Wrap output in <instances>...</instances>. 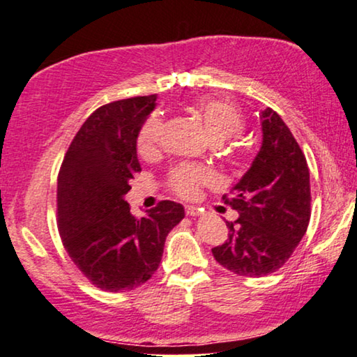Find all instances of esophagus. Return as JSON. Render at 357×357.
<instances>
[{"instance_id":"esophagus-1","label":"esophagus","mask_w":357,"mask_h":357,"mask_svg":"<svg viewBox=\"0 0 357 357\" xmlns=\"http://www.w3.org/2000/svg\"><path fill=\"white\" fill-rule=\"evenodd\" d=\"M184 212H185V215H189V217H197V215L202 213V210L194 207V205H185Z\"/></svg>"}]
</instances>
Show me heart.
Wrapping results in <instances>:
<instances>
[{
  "label": "heart",
  "instance_id": "obj_1",
  "mask_svg": "<svg viewBox=\"0 0 357 357\" xmlns=\"http://www.w3.org/2000/svg\"><path fill=\"white\" fill-rule=\"evenodd\" d=\"M194 112L204 123L210 137L217 142L227 140L233 135L239 134L244 129V116L241 109L233 102L223 98L204 97L195 102ZM165 119L160 113H153L142 124L137 137V150L142 157H150L157 153L160 145L163 142ZM234 157H243L244 150L234 147L231 150ZM168 188L179 197L190 199L199 194L204 185L218 184V174L215 169L202 165L179 163L172 168L167 178Z\"/></svg>",
  "mask_w": 357,
  "mask_h": 357
}]
</instances>
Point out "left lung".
<instances>
[{"instance_id":"obj_1","label":"left lung","mask_w":357,"mask_h":357,"mask_svg":"<svg viewBox=\"0 0 357 357\" xmlns=\"http://www.w3.org/2000/svg\"><path fill=\"white\" fill-rule=\"evenodd\" d=\"M262 147L225 204L239 213L227 222L228 239L212 249L215 260L243 277L277 272L307 231L310 181L294 135L272 108L260 113Z\"/></svg>"}]
</instances>
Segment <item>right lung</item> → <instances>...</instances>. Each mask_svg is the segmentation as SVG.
I'll return each instance as SVG.
<instances>
[{"label":"right lung","instance_id":"add662e5","mask_svg":"<svg viewBox=\"0 0 357 357\" xmlns=\"http://www.w3.org/2000/svg\"><path fill=\"white\" fill-rule=\"evenodd\" d=\"M157 95L103 105L85 119L58 174V229L90 283L109 293L144 284L157 272L169 231L184 207L162 200L142 218L124 200L140 172L137 135Z\"/></svg>","mask_w":357,"mask_h":357}]
</instances>
